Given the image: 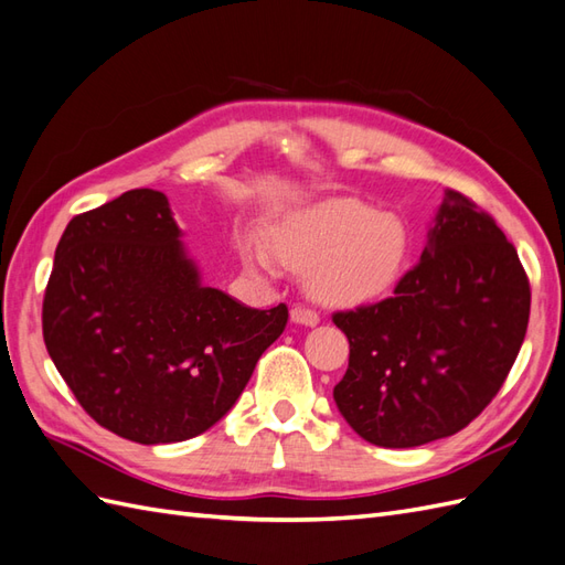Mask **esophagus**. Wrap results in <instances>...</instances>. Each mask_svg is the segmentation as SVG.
<instances>
[{
  "mask_svg": "<svg viewBox=\"0 0 565 565\" xmlns=\"http://www.w3.org/2000/svg\"><path fill=\"white\" fill-rule=\"evenodd\" d=\"M290 321L297 323V326H309V328H313V326H319L321 319H319V313L311 311V309L295 307V309L290 311Z\"/></svg>",
  "mask_w": 565,
  "mask_h": 565,
  "instance_id": "esophagus-1",
  "label": "esophagus"
}]
</instances>
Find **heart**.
<instances>
[{
    "instance_id": "heart-1",
    "label": "heart",
    "mask_w": 565,
    "mask_h": 565,
    "mask_svg": "<svg viewBox=\"0 0 565 565\" xmlns=\"http://www.w3.org/2000/svg\"><path fill=\"white\" fill-rule=\"evenodd\" d=\"M282 266L305 273L309 295L326 307H362L386 297L407 268L412 239L397 215L356 199H335L282 213L270 230ZM244 264L270 275L275 259L254 237H242Z\"/></svg>"
}]
</instances>
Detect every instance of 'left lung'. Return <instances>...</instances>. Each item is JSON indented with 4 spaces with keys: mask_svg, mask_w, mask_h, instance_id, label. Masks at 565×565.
I'll return each mask as SVG.
<instances>
[{
    "mask_svg": "<svg viewBox=\"0 0 565 565\" xmlns=\"http://www.w3.org/2000/svg\"><path fill=\"white\" fill-rule=\"evenodd\" d=\"M333 321L350 340L340 415L369 444L415 448L458 434L499 393L527 333L530 282L493 217L446 189L393 297Z\"/></svg>",
    "mask_w": 565,
    "mask_h": 565,
    "instance_id": "obj_1",
    "label": "left lung"
}]
</instances>
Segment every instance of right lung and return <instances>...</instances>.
Returning a JSON list of instances; mask_svg holds the SVG:
<instances>
[{"mask_svg": "<svg viewBox=\"0 0 565 565\" xmlns=\"http://www.w3.org/2000/svg\"><path fill=\"white\" fill-rule=\"evenodd\" d=\"M168 196L131 189L76 215L54 252L43 338L88 415L129 441H186L235 407L287 307L203 285Z\"/></svg>", "mask_w": 565, "mask_h": 565, "instance_id": "obj_1", "label": "right lung"}]
</instances>
